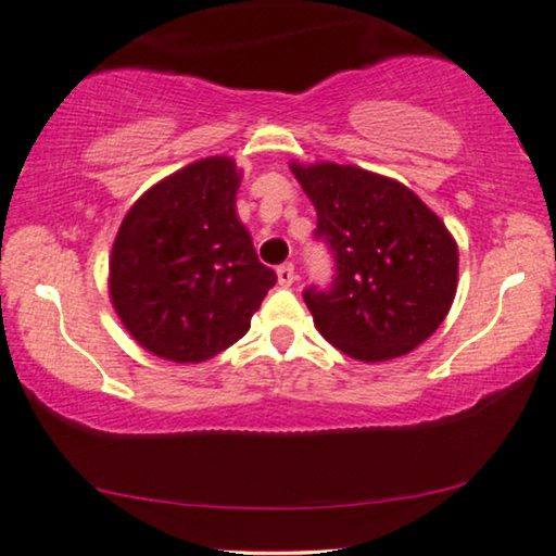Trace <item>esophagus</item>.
Segmentation results:
<instances>
[{
  "instance_id": "esophagus-1",
  "label": "esophagus",
  "mask_w": 556,
  "mask_h": 556,
  "mask_svg": "<svg viewBox=\"0 0 556 556\" xmlns=\"http://www.w3.org/2000/svg\"><path fill=\"white\" fill-rule=\"evenodd\" d=\"M276 276H278V283L283 286V288L293 286V280H295V266H293V263H283V266H278Z\"/></svg>"
}]
</instances>
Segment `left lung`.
Returning a JSON list of instances; mask_svg holds the SVG:
<instances>
[{
  "mask_svg": "<svg viewBox=\"0 0 556 556\" xmlns=\"http://www.w3.org/2000/svg\"><path fill=\"white\" fill-rule=\"evenodd\" d=\"M290 170L318 211L336 280L303 301L328 343L363 363L407 355L442 326L457 293L459 253L447 226L395 178L332 161Z\"/></svg>",
  "mask_w": 556,
  "mask_h": 556,
  "instance_id": "obj_1",
  "label": "left lung"
}]
</instances>
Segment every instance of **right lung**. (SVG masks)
Masks as SVG:
<instances>
[{
  "label": "right lung",
  "mask_w": 556,
  "mask_h": 556,
  "mask_svg": "<svg viewBox=\"0 0 556 556\" xmlns=\"http://www.w3.org/2000/svg\"><path fill=\"white\" fill-rule=\"evenodd\" d=\"M241 168L208 156L161 178L118 226L109 255L111 305L143 350L203 363L241 340L276 286L238 220Z\"/></svg>",
  "instance_id": "right-lung-1"
}]
</instances>
